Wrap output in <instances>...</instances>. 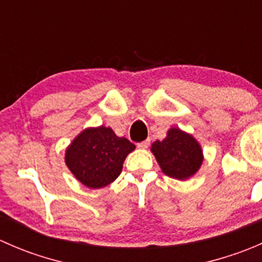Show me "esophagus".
Returning a JSON list of instances; mask_svg holds the SVG:
<instances>
[{
  "mask_svg": "<svg viewBox=\"0 0 262 262\" xmlns=\"http://www.w3.org/2000/svg\"><path fill=\"white\" fill-rule=\"evenodd\" d=\"M149 143H150V141L149 139H146V141H143V142H141V143H138L137 144V146H138V148H148V146H149Z\"/></svg>",
  "mask_w": 262,
  "mask_h": 262,
  "instance_id": "1",
  "label": "esophagus"
}]
</instances>
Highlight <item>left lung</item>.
Segmentation results:
<instances>
[{
    "instance_id": "left-lung-1",
    "label": "left lung",
    "mask_w": 262,
    "mask_h": 262,
    "mask_svg": "<svg viewBox=\"0 0 262 262\" xmlns=\"http://www.w3.org/2000/svg\"><path fill=\"white\" fill-rule=\"evenodd\" d=\"M153 155L167 176L185 180L199 170L203 152L199 143L190 134L178 128L168 130L167 137L152 144Z\"/></svg>"
}]
</instances>
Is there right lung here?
Wrapping results in <instances>:
<instances>
[{
  "label": "right lung",
  "mask_w": 262,
  "mask_h": 262,
  "mask_svg": "<svg viewBox=\"0 0 262 262\" xmlns=\"http://www.w3.org/2000/svg\"><path fill=\"white\" fill-rule=\"evenodd\" d=\"M134 148L126 138H119L112 128H89L67 148L66 163L84 186L100 189L120 175L124 160Z\"/></svg>",
  "instance_id": "right-lung-1"
}]
</instances>
